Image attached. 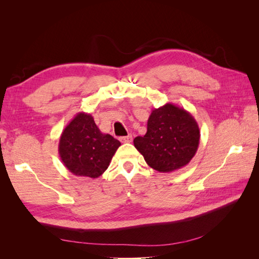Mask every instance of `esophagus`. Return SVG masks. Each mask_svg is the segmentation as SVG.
Here are the masks:
<instances>
[{
    "mask_svg": "<svg viewBox=\"0 0 259 259\" xmlns=\"http://www.w3.org/2000/svg\"><path fill=\"white\" fill-rule=\"evenodd\" d=\"M132 139H133V136H132L131 134L127 135V136H124V137H121V138H120V140H121L122 143H131Z\"/></svg>",
    "mask_w": 259,
    "mask_h": 259,
    "instance_id": "1",
    "label": "esophagus"
}]
</instances>
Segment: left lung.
I'll return each mask as SVG.
<instances>
[{"mask_svg": "<svg viewBox=\"0 0 259 259\" xmlns=\"http://www.w3.org/2000/svg\"><path fill=\"white\" fill-rule=\"evenodd\" d=\"M200 128L194 117L173 104L153 109L144 137L134 146L153 169L169 173L186 166L198 150Z\"/></svg>", "mask_w": 259, "mask_h": 259, "instance_id": "1", "label": "left lung"}]
</instances>
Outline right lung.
I'll return each instance as SVG.
<instances>
[{"mask_svg": "<svg viewBox=\"0 0 259 259\" xmlns=\"http://www.w3.org/2000/svg\"><path fill=\"white\" fill-rule=\"evenodd\" d=\"M120 146L119 140L100 132L91 114L79 112L62 131L58 152L73 175L97 178L108 168Z\"/></svg>", "mask_w": 259, "mask_h": 259, "instance_id": "right-lung-1", "label": "right lung"}]
</instances>
